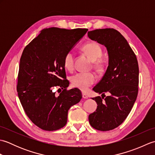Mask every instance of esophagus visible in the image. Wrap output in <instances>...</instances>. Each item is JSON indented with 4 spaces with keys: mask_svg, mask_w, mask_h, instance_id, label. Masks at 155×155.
I'll list each match as a JSON object with an SVG mask.
<instances>
[{
    "mask_svg": "<svg viewBox=\"0 0 155 155\" xmlns=\"http://www.w3.org/2000/svg\"><path fill=\"white\" fill-rule=\"evenodd\" d=\"M83 98H84V99H87V98H88V96H87V95L86 94L83 93Z\"/></svg>",
    "mask_w": 155,
    "mask_h": 155,
    "instance_id": "obj_1",
    "label": "esophagus"
}]
</instances>
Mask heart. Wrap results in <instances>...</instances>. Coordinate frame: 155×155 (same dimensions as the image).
I'll return each mask as SVG.
<instances>
[{"mask_svg":"<svg viewBox=\"0 0 155 155\" xmlns=\"http://www.w3.org/2000/svg\"><path fill=\"white\" fill-rule=\"evenodd\" d=\"M82 51L86 54L92 61H93L94 68L98 71H101L103 68L104 64L102 60L99 59L103 54L102 48L97 42L91 41L84 44L81 48ZM74 56L72 51L66 53L63 63L65 68L68 71H72L74 69ZM96 76L92 72H79L72 76L71 83L72 86L78 88L82 91H86L91 85L96 81Z\"/></svg>","mask_w":155,"mask_h":155,"instance_id":"obj_1","label":"heart"}]
</instances>
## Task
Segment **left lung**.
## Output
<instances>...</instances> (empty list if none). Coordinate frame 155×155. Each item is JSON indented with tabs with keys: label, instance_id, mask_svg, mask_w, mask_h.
Wrapping results in <instances>:
<instances>
[{
	"label": "left lung",
	"instance_id": "8db88e82",
	"mask_svg": "<svg viewBox=\"0 0 155 155\" xmlns=\"http://www.w3.org/2000/svg\"><path fill=\"white\" fill-rule=\"evenodd\" d=\"M91 40L104 45L108 55V65L101 81L93 90L101 97L96 111L88 116L90 124L98 130H113L123 123L130 113L138 94L139 64L127 41L114 28L88 31ZM105 92L110 96L102 97Z\"/></svg>",
	"mask_w": 155,
	"mask_h": 155
}]
</instances>
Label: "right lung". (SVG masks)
<instances>
[{
  "mask_svg": "<svg viewBox=\"0 0 155 155\" xmlns=\"http://www.w3.org/2000/svg\"><path fill=\"white\" fill-rule=\"evenodd\" d=\"M87 31V28H45L22 52L18 96L28 117L42 130L53 131L64 127L69 108L81 100V91L67 90L69 82L66 80L63 61L66 53ZM54 86L63 89L59 95L53 91Z\"/></svg>",
  "mask_w": 155,
  "mask_h": 155,
  "instance_id": "1",
  "label": "right lung"
}]
</instances>
